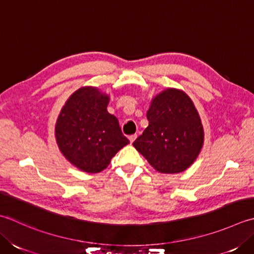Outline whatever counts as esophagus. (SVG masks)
<instances>
[{
    "label": "esophagus",
    "mask_w": 254,
    "mask_h": 254,
    "mask_svg": "<svg viewBox=\"0 0 254 254\" xmlns=\"http://www.w3.org/2000/svg\"><path fill=\"white\" fill-rule=\"evenodd\" d=\"M136 137H137L136 134H132V135L128 136V140H130V142H131V143H133L134 141H135V138H136Z\"/></svg>",
    "instance_id": "34e87169"
}]
</instances>
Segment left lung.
Masks as SVG:
<instances>
[{
    "label": "left lung",
    "mask_w": 254,
    "mask_h": 254,
    "mask_svg": "<svg viewBox=\"0 0 254 254\" xmlns=\"http://www.w3.org/2000/svg\"><path fill=\"white\" fill-rule=\"evenodd\" d=\"M148 127L133 146L156 171L181 173L199 154L203 130L190 98L176 89H167L154 98L147 111Z\"/></svg>",
    "instance_id": "1"
}]
</instances>
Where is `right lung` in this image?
<instances>
[{
  "instance_id": "right-lung-1",
  "label": "right lung",
  "mask_w": 254,
  "mask_h": 254,
  "mask_svg": "<svg viewBox=\"0 0 254 254\" xmlns=\"http://www.w3.org/2000/svg\"><path fill=\"white\" fill-rule=\"evenodd\" d=\"M109 97L96 88L79 89L68 99L56 123V138L64 157L87 173L103 171L130 141L118 119L108 112Z\"/></svg>"
}]
</instances>
